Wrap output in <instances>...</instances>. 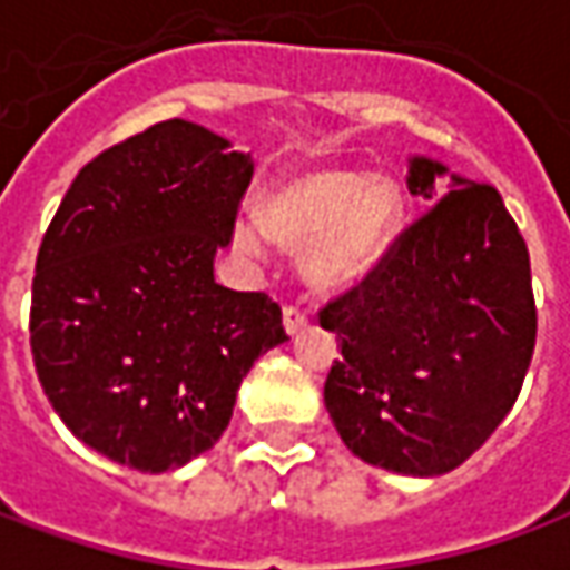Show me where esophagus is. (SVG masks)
Segmentation results:
<instances>
[{"instance_id":"esophagus-1","label":"esophagus","mask_w":570,"mask_h":570,"mask_svg":"<svg viewBox=\"0 0 570 570\" xmlns=\"http://www.w3.org/2000/svg\"><path fill=\"white\" fill-rule=\"evenodd\" d=\"M284 326H286V333H289V335L302 333V330L308 326V311L302 308V305H286V308H284Z\"/></svg>"}]
</instances>
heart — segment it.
Segmentation results:
<instances>
[{
	"mask_svg": "<svg viewBox=\"0 0 570 570\" xmlns=\"http://www.w3.org/2000/svg\"><path fill=\"white\" fill-rule=\"evenodd\" d=\"M265 216L277 237L308 240L305 272L323 286H345L375 268L406 216V195L391 176L317 170L274 188ZM240 249L262 253L268 232L259 219H237Z\"/></svg>",
	"mask_w": 570,
	"mask_h": 570,
	"instance_id": "1",
	"label": "heart"
}]
</instances>
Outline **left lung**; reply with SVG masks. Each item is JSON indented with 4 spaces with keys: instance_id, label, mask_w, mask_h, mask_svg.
Here are the masks:
<instances>
[{
    "instance_id": "8db88e82",
    "label": "left lung",
    "mask_w": 570,
    "mask_h": 570,
    "mask_svg": "<svg viewBox=\"0 0 570 570\" xmlns=\"http://www.w3.org/2000/svg\"><path fill=\"white\" fill-rule=\"evenodd\" d=\"M442 164L415 158L409 188L436 198ZM452 191L409 223L317 321L342 338L323 384L338 436L366 464L440 476L498 430L538 342L525 237L491 183Z\"/></svg>"
}]
</instances>
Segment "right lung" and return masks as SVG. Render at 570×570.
Returning a JSON list of instances; mask_svg holds the SVG:
<instances>
[{
	"mask_svg": "<svg viewBox=\"0 0 570 570\" xmlns=\"http://www.w3.org/2000/svg\"><path fill=\"white\" fill-rule=\"evenodd\" d=\"M249 179V155L170 118L85 164L45 232L32 363L60 421L116 464L207 452L249 366L289 338L268 293L213 281Z\"/></svg>",
	"mask_w": 570,
	"mask_h": 570,
	"instance_id": "add662e5",
	"label": "right lung"
}]
</instances>
